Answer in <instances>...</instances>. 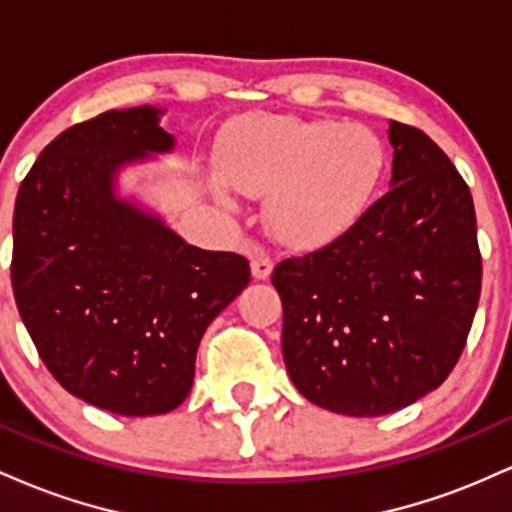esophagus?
<instances>
[{
  "label": "esophagus",
  "mask_w": 512,
  "mask_h": 512,
  "mask_svg": "<svg viewBox=\"0 0 512 512\" xmlns=\"http://www.w3.org/2000/svg\"><path fill=\"white\" fill-rule=\"evenodd\" d=\"M250 269H252V276H255V279L264 281V279H269V274H272L274 264L262 250H255V255H252V262H250Z\"/></svg>",
  "instance_id": "obj_1"
}]
</instances>
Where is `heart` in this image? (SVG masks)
I'll use <instances>...</instances> for the list:
<instances>
[{"mask_svg": "<svg viewBox=\"0 0 512 512\" xmlns=\"http://www.w3.org/2000/svg\"><path fill=\"white\" fill-rule=\"evenodd\" d=\"M221 178L211 190L231 204L228 187L269 197L267 221L276 238L315 250L342 238L366 214L385 178L387 149L378 132L330 117L262 115L226 132Z\"/></svg>", "mask_w": 512, "mask_h": 512, "instance_id": "1", "label": "heart"}]
</instances>
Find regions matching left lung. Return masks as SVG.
<instances>
[{"instance_id":"left-lung-1","label":"left lung","mask_w":512,"mask_h":512,"mask_svg":"<svg viewBox=\"0 0 512 512\" xmlns=\"http://www.w3.org/2000/svg\"><path fill=\"white\" fill-rule=\"evenodd\" d=\"M392 180L342 238L276 264L286 370L305 399L383 416L455 368L481 291L467 182L421 129L390 120Z\"/></svg>"}]
</instances>
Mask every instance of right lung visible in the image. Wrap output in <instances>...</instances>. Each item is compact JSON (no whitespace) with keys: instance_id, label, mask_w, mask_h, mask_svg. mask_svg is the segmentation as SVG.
Wrapping results in <instances>:
<instances>
[{"instance_id":"add662e5","label":"right lung","mask_w":512,"mask_h":512,"mask_svg":"<svg viewBox=\"0 0 512 512\" xmlns=\"http://www.w3.org/2000/svg\"><path fill=\"white\" fill-rule=\"evenodd\" d=\"M154 105L64 129L23 178L11 286L40 358L74 397L122 416L180 407L202 334L250 284L236 252L185 243L117 192L129 166L170 154Z\"/></svg>"}]
</instances>
